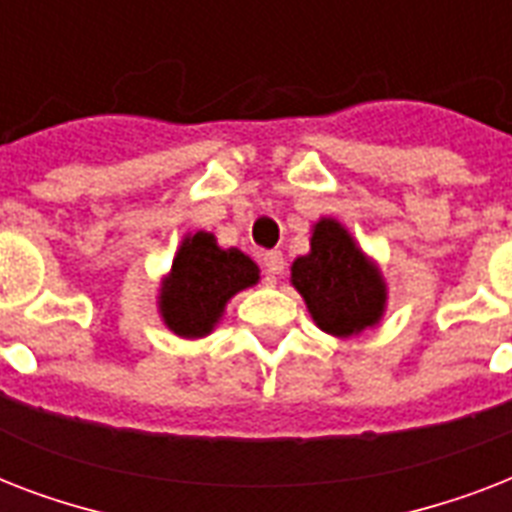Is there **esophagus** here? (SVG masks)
I'll use <instances>...</instances> for the list:
<instances>
[{"label":"esophagus","mask_w":512,"mask_h":512,"mask_svg":"<svg viewBox=\"0 0 512 512\" xmlns=\"http://www.w3.org/2000/svg\"><path fill=\"white\" fill-rule=\"evenodd\" d=\"M284 265H287V260H284V255H281L279 249H271V252H265L263 255V268L265 273H268V279L281 276V273H284Z\"/></svg>","instance_id":"esophagus-1"}]
</instances>
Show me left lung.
<instances>
[{
    "label": "left lung",
    "instance_id": "obj_1",
    "mask_svg": "<svg viewBox=\"0 0 512 512\" xmlns=\"http://www.w3.org/2000/svg\"><path fill=\"white\" fill-rule=\"evenodd\" d=\"M292 284L305 297L313 321L329 335H356L377 324L385 308L380 273L335 220L316 223L311 255L295 260Z\"/></svg>",
    "mask_w": 512,
    "mask_h": 512
}]
</instances>
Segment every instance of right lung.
Returning <instances> with one entry per match:
<instances>
[{"label":"right lung","mask_w":512,"mask_h":512,"mask_svg":"<svg viewBox=\"0 0 512 512\" xmlns=\"http://www.w3.org/2000/svg\"><path fill=\"white\" fill-rule=\"evenodd\" d=\"M257 265L239 249H220L212 233H193L183 241L162 287V316L180 337H204L223 316L236 292L257 284Z\"/></svg>","instance_id":"1"}]
</instances>
